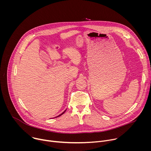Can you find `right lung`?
<instances>
[{"mask_svg":"<svg viewBox=\"0 0 151 151\" xmlns=\"http://www.w3.org/2000/svg\"><path fill=\"white\" fill-rule=\"evenodd\" d=\"M66 112V111H64V112H63V113H62V114H60V115H58V116H56V117H55V118H57V117H58V116H61V115H63V114H64V112Z\"/></svg>","mask_w":151,"mask_h":151,"instance_id":"right-lung-1","label":"right lung"}]
</instances>
